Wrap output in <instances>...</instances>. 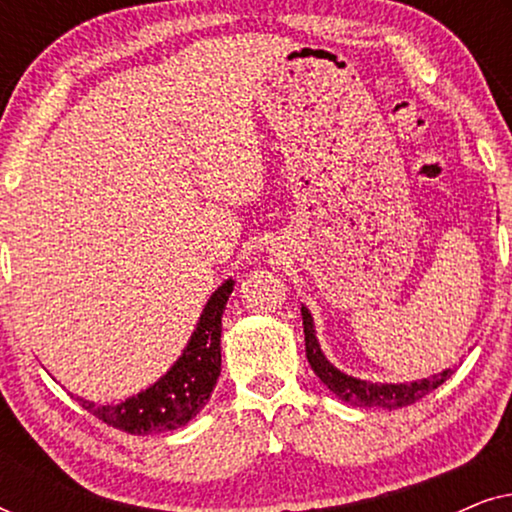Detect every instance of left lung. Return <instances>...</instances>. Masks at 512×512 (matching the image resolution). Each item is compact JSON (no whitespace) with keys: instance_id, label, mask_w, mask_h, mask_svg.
<instances>
[{"instance_id":"obj_1","label":"left lung","mask_w":512,"mask_h":512,"mask_svg":"<svg viewBox=\"0 0 512 512\" xmlns=\"http://www.w3.org/2000/svg\"><path fill=\"white\" fill-rule=\"evenodd\" d=\"M300 312H303L307 361H310V366L314 373H317L319 380L324 382L335 396L342 398V401L349 405H356V408H387V410L405 408V405L417 403L419 398L431 394L433 389H438L440 384L450 377V370H443V373L433 375L429 380H419L410 384H380V382H366V380H356V377H349L326 361V356L321 354L317 335H314L312 314L307 312V307H303Z\"/></svg>"}]
</instances>
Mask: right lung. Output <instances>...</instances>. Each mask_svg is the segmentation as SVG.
<instances>
[{
    "label": "right lung",
    "mask_w": 512,
    "mask_h": 512,
    "mask_svg": "<svg viewBox=\"0 0 512 512\" xmlns=\"http://www.w3.org/2000/svg\"><path fill=\"white\" fill-rule=\"evenodd\" d=\"M230 293L233 279L214 291L181 359L153 387L116 405H95L76 398L81 408L132 436L172 431L191 422L207 405L221 375V317Z\"/></svg>",
    "instance_id": "obj_1"
}]
</instances>
